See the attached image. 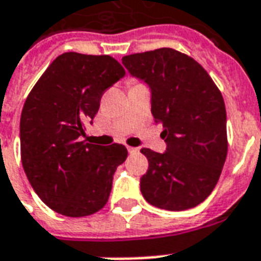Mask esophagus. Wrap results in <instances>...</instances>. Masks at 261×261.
<instances>
[{
    "mask_svg": "<svg viewBox=\"0 0 261 261\" xmlns=\"http://www.w3.org/2000/svg\"><path fill=\"white\" fill-rule=\"evenodd\" d=\"M127 150H128L130 155H134V153H138V152H140V149H138V148H134V146H128Z\"/></svg>",
    "mask_w": 261,
    "mask_h": 261,
    "instance_id": "34e87169",
    "label": "esophagus"
}]
</instances>
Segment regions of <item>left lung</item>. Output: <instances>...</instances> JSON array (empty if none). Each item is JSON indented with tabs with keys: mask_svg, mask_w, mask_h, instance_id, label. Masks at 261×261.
I'll use <instances>...</instances> for the list:
<instances>
[{
	"mask_svg": "<svg viewBox=\"0 0 261 261\" xmlns=\"http://www.w3.org/2000/svg\"><path fill=\"white\" fill-rule=\"evenodd\" d=\"M121 63L150 90V112L165 130L166 152L142 148L149 167L142 196L159 209L179 212L214 190L227 158V113L219 88L198 62L173 48L133 54Z\"/></svg>",
	"mask_w": 261,
	"mask_h": 261,
	"instance_id": "left-lung-1",
	"label": "left lung"
}]
</instances>
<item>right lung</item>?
I'll return each instance as SVG.
<instances>
[{
	"mask_svg": "<svg viewBox=\"0 0 261 261\" xmlns=\"http://www.w3.org/2000/svg\"><path fill=\"white\" fill-rule=\"evenodd\" d=\"M109 55L65 52L33 87L20 116V153L33 190L48 207L84 217L106 204L124 145H95L80 137L106 88L124 77Z\"/></svg>",
	"mask_w": 261,
	"mask_h": 261,
	"instance_id": "1",
	"label": "right lung"
}]
</instances>
